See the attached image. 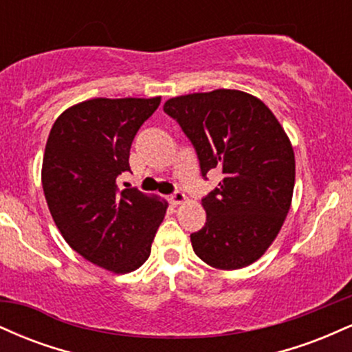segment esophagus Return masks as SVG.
<instances>
[{
    "label": "esophagus",
    "mask_w": 352,
    "mask_h": 352,
    "mask_svg": "<svg viewBox=\"0 0 352 352\" xmlns=\"http://www.w3.org/2000/svg\"><path fill=\"white\" fill-rule=\"evenodd\" d=\"M185 200H187V195H185L182 190H175V192H173L170 195V204L172 205H180V204H184Z\"/></svg>",
    "instance_id": "obj_1"
}]
</instances>
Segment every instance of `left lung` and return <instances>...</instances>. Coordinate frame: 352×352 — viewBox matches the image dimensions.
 <instances>
[{
    "mask_svg": "<svg viewBox=\"0 0 352 352\" xmlns=\"http://www.w3.org/2000/svg\"><path fill=\"white\" fill-rule=\"evenodd\" d=\"M164 112L195 148L200 172L223 180L201 199L207 221L190 235L193 252L218 270L252 265L283 227L294 188V152L268 107L235 89L172 98Z\"/></svg>",
    "mask_w": 352,
    "mask_h": 352,
    "instance_id": "obj_1",
    "label": "left lung"
}]
</instances>
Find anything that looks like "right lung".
<instances>
[{
  "label": "right lung",
  "instance_id": "1",
  "mask_svg": "<svg viewBox=\"0 0 352 352\" xmlns=\"http://www.w3.org/2000/svg\"><path fill=\"white\" fill-rule=\"evenodd\" d=\"M152 99H91L52 125L43 159V190L60 235L91 263L131 273L145 263L167 204L117 187L131 172L132 140L159 107Z\"/></svg>",
  "mask_w": 352,
  "mask_h": 352
}]
</instances>
